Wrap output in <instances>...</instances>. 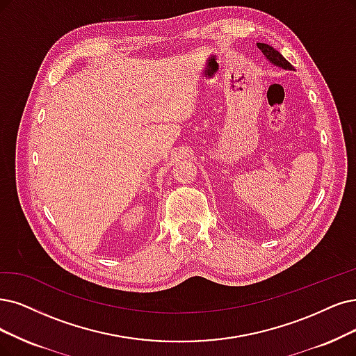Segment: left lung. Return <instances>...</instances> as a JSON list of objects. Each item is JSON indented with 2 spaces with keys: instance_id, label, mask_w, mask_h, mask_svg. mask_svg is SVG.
Listing matches in <instances>:
<instances>
[{
  "instance_id": "left-lung-1",
  "label": "left lung",
  "mask_w": 356,
  "mask_h": 356,
  "mask_svg": "<svg viewBox=\"0 0 356 356\" xmlns=\"http://www.w3.org/2000/svg\"><path fill=\"white\" fill-rule=\"evenodd\" d=\"M258 48L262 51V54H264L273 64L279 65V67H283L286 70H293V65L289 63L277 49H274L273 47L267 45V44H258Z\"/></svg>"
}]
</instances>
